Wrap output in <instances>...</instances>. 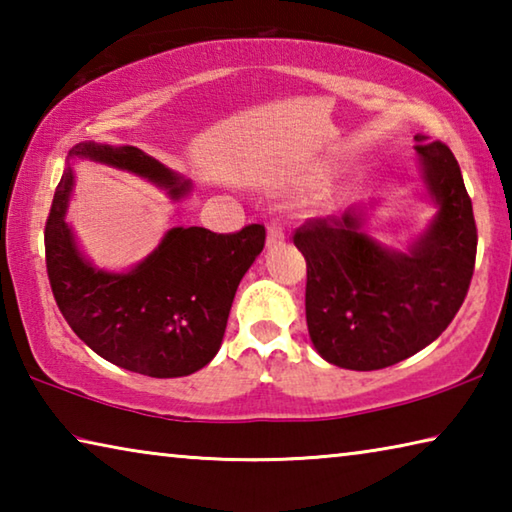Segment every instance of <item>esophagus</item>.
Instances as JSON below:
<instances>
[{
    "label": "esophagus",
    "mask_w": 512,
    "mask_h": 512,
    "mask_svg": "<svg viewBox=\"0 0 512 512\" xmlns=\"http://www.w3.org/2000/svg\"><path fill=\"white\" fill-rule=\"evenodd\" d=\"M284 241V225L280 221H271L266 225V246H275Z\"/></svg>",
    "instance_id": "obj_1"
}]
</instances>
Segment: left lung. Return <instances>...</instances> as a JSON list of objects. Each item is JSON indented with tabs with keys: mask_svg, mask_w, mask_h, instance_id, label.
Instances as JSON below:
<instances>
[{
	"mask_svg": "<svg viewBox=\"0 0 512 512\" xmlns=\"http://www.w3.org/2000/svg\"><path fill=\"white\" fill-rule=\"evenodd\" d=\"M415 140L438 212L409 250L368 237L359 205L309 219L293 235L307 259L309 339L339 368L379 370L409 359L445 332L470 289L476 223L461 167L443 142Z\"/></svg>",
	"mask_w": 512,
	"mask_h": 512,
	"instance_id": "left-lung-1",
	"label": "left lung"
}]
</instances>
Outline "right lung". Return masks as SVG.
Returning a JSON list of instances; mask_svg holds the SVG:
<instances>
[{
	"instance_id": "obj_1",
	"label": "right lung",
	"mask_w": 512,
	"mask_h": 512,
	"mask_svg": "<svg viewBox=\"0 0 512 512\" xmlns=\"http://www.w3.org/2000/svg\"><path fill=\"white\" fill-rule=\"evenodd\" d=\"M74 158L131 171L171 198L192 189L189 180L135 146L76 144L45 225L47 275L60 314L88 348L119 368L158 379L201 370L221 348L241 277L264 248V225L232 235L196 225L171 228L140 264L124 273L99 271L65 221Z\"/></svg>"
}]
</instances>
